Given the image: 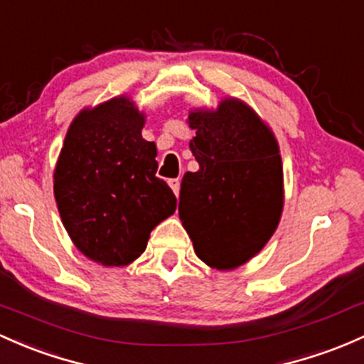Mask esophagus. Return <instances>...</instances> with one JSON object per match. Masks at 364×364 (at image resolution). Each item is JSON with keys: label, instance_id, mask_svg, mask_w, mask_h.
<instances>
[{"label": "esophagus", "instance_id": "34e87169", "mask_svg": "<svg viewBox=\"0 0 364 364\" xmlns=\"http://www.w3.org/2000/svg\"><path fill=\"white\" fill-rule=\"evenodd\" d=\"M168 186H170L171 189H173V193L178 196V193H181V178H170V181H168Z\"/></svg>", "mask_w": 364, "mask_h": 364}]
</instances>
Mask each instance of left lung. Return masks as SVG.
<instances>
[{"label":"left lung","mask_w":364,"mask_h":364,"mask_svg":"<svg viewBox=\"0 0 364 364\" xmlns=\"http://www.w3.org/2000/svg\"><path fill=\"white\" fill-rule=\"evenodd\" d=\"M189 147L198 171L182 178L178 217L194 252L212 267L245 264L271 240L283 210L279 147L259 116L236 99L194 111Z\"/></svg>","instance_id":"1"}]
</instances>
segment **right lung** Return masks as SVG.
I'll use <instances>...</instances> for the list:
<instances>
[{
  "label": "right lung",
  "instance_id": "right-lung-1",
  "mask_svg": "<svg viewBox=\"0 0 364 364\" xmlns=\"http://www.w3.org/2000/svg\"><path fill=\"white\" fill-rule=\"evenodd\" d=\"M144 114L124 97L73 121L60 151L53 193L62 224L83 255L127 265L151 230L175 213L177 198L156 177L154 142L142 139Z\"/></svg>",
  "mask_w": 364,
  "mask_h": 364
}]
</instances>
